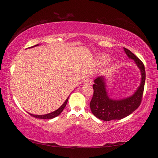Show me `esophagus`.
Masks as SVG:
<instances>
[{
  "label": "esophagus",
  "mask_w": 158,
  "mask_h": 158,
  "mask_svg": "<svg viewBox=\"0 0 158 158\" xmlns=\"http://www.w3.org/2000/svg\"><path fill=\"white\" fill-rule=\"evenodd\" d=\"M85 85H92V80L90 77H88L85 81H84Z\"/></svg>",
  "instance_id": "1"
}]
</instances>
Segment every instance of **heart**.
Wrapping results in <instances>:
<instances>
[{
    "instance_id": "obj_1",
    "label": "heart",
    "mask_w": 158,
    "mask_h": 158,
    "mask_svg": "<svg viewBox=\"0 0 158 158\" xmlns=\"http://www.w3.org/2000/svg\"><path fill=\"white\" fill-rule=\"evenodd\" d=\"M110 60L109 56H107L106 55H101L100 57H99V61H100L101 63L105 64L107 62Z\"/></svg>"
}]
</instances>
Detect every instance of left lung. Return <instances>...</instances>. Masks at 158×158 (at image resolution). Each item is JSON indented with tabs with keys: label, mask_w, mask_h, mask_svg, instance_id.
I'll list each match as a JSON object with an SVG mask.
<instances>
[{
	"label": "left lung",
	"mask_w": 158,
	"mask_h": 158,
	"mask_svg": "<svg viewBox=\"0 0 158 158\" xmlns=\"http://www.w3.org/2000/svg\"><path fill=\"white\" fill-rule=\"evenodd\" d=\"M130 59L134 60L141 72V82L134 94L128 97L121 99L112 98L107 90L106 78L98 76L93 85L94 95L89 106L93 114L103 121L119 120L132 114L139 106L144 89L146 71L144 65L139 58L130 50L123 48Z\"/></svg>",
	"instance_id": "obj_1"
}]
</instances>
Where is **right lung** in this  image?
Segmentation results:
<instances>
[{"mask_svg":"<svg viewBox=\"0 0 158 158\" xmlns=\"http://www.w3.org/2000/svg\"><path fill=\"white\" fill-rule=\"evenodd\" d=\"M39 46V44H37V45H35L34 46L30 47V48H33V47H35V46ZM69 98V96L66 99V101H64V103L62 105V106H60V107H59V108L55 110V111H54V112H51V113H48V114H44V115L32 114H30V113H29V114L31 115V116H32V117H34L35 118H42V119H51V118H53L55 117H57L58 115H60L61 113H62V112L63 111V110L64 109V107H66V103H67Z\"/></svg>","mask_w":158,"mask_h":158,"instance_id":"obj_1","label":"right lung"}]
</instances>
